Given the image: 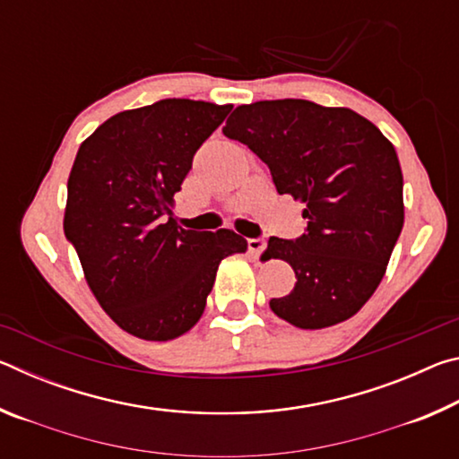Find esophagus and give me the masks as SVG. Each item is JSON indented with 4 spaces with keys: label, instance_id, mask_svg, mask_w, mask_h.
<instances>
[{
    "label": "esophagus",
    "instance_id": "1",
    "mask_svg": "<svg viewBox=\"0 0 459 459\" xmlns=\"http://www.w3.org/2000/svg\"><path fill=\"white\" fill-rule=\"evenodd\" d=\"M247 245H248V253H251L253 257H259V255L265 251V247H267L265 238H248Z\"/></svg>",
    "mask_w": 459,
    "mask_h": 459
}]
</instances>
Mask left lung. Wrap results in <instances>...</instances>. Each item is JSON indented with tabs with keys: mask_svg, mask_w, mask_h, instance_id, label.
Returning a JSON list of instances; mask_svg holds the SVG:
<instances>
[{
	"mask_svg": "<svg viewBox=\"0 0 459 459\" xmlns=\"http://www.w3.org/2000/svg\"><path fill=\"white\" fill-rule=\"evenodd\" d=\"M222 134L265 161L279 194L306 204L304 235L271 237L263 253L298 277L290 295L269 301L273 314L301 330L352 317L383 281L405 222L393 143L352 108L304 99L240 105Z\"/></svg>",
	"mask_w": 459,
	"mask_h": 459,
	"instance_id": "left-lung-1",
	"label": "left lung"
}]
</instances>
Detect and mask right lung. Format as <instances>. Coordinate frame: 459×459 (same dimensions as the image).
Here are the masks:
<instances>
[{"label": "right lung", "mask_w": 459, "mask_h": 459, "mask_svg": "<svg viewBox=\"0 0 459 459\" xmlns=\"http://www.w3.org/2000/svg\"><path fill=\"white\" fill-rule=\"evenodd\" d=\"M230 108L164 99L113 115L79 147L65 235L100 307L131 336L166 342L188 332L221 261L247 251L235 230H188L172 219L194 153Z\"/></svg>", "instance_id": "right-lung-1"}]
</instances>
